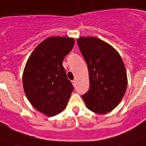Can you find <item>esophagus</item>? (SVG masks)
<instances>
[{
	"mask_svg": "<svg viewBox=\"0 0 146 146\" xmlns=\"http://www.w3.org/2000/svg\"><path fill=\"white\" fill-rule=\"evenodd\" d=\"M72 83H73V86H76V80H73V81H72Z\"/></svg>",
	"mask_w": 146,
	"mask_h": 146,
	"instance_id": "esophagus-1",
	"label": "esophagus"
}]
</instances>
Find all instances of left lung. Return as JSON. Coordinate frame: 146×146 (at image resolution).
Listing matches in <instances>:
<instances>
[{"label":"left lung","instance_id":"obj_1","mask_svg":"<svg viewBox=\"0 0 146 146\" xmlns=\"http://www.w3.org/2000/svg\"><path fill=\"white\" fill-rule=\"evenodd\" d=\"M77 44L86 62L89 89L82 98L90 111L106 113L117 106L127 86L126 68L113 47L95 37L80 38Z\"/></svg>","mask_w":146,"mask_h":146}]
</instances>
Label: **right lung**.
<instances>
[{
    "label": "right lung",
    "instance_id": "obj_1",
    "mask_svg": "<svg viewBox=\"0 0 146 146\" xmlns=\"http://www.w3.org/2000/svg\"><path fill=\"white\" fill-rule=\"evenodd\" d=\"M73 44L71 38H48L33 50L24 69L26 97L35 109L50 117L66 108L74 89L62 64Z\"/></svg>",
    "mask_w": 146,
    "mask_h": 146
}]
</instances>
